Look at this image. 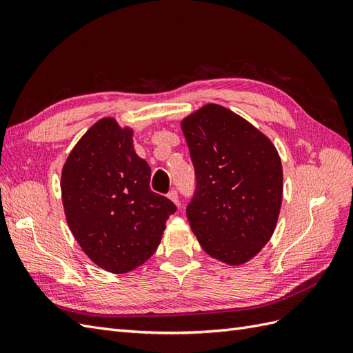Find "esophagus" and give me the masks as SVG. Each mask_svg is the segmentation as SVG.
I'll list each match as a JSON object with an SVG mask.
<instances>
[{
  "mask_svg": "<svg viewBox=\"0 0 353 353\" xmlns=\"http://www.w3.org/2000/svg\"><path fill=\"white\" fill-rule=\"evenodd\" d=\"M168 197H169V200H172L176 206H179V199H178V193L175 190H172V191H169V194H168Z\"/></svg>",
  "mask_w": 353,
  "mask_h": 353,
  "instance_id": "esophagus-1",
  "label": "esophagus"
}]
</instances>
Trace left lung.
<instances>
[{"mask_svg": "<svg viewBox=\"0 0 353 353\" xmlns=\"http://www.w3.org/2000/svg\"><path fill=\"white\" fill-rule=\"evenodd\" d=\"M196 170L187 216L213 259L239 266L268 243L283 200V166L272 141L244 117L209 103L181 121Z\"/></svg>", "mask_w": 353, "mask_h": 353, "instance_id": "obj_1", "label": "left lung"}]
</instances>
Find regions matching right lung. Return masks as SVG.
Returning a JSON list of instances; mask_svg holds the SVG:
<instances>
[{"mask_svg":"<svg viewBox=\"0 0 353 353\" xmlns=\"http://www.w3.org/2000/svg\"><path fill=\"white\" fill-rule=\"evenodd\" d=\"M134 130L103 117L82 135L61 169L68 225L100 268L125 274L162 240L176 206L150 190L152 170L134 150Z\"/></svg>","mask_w":353,"mask_h":353,"instance_id":"1","label":"right lung"}]
</instances>
